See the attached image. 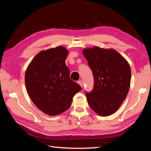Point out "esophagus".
Wrapping results in <instances>:
<instances>
[{"instance_id":"obj_1","label":"esophagus","mask_w":151,"mask_h":151,"mask_svg":"<svg viewBox=\"0 0 151 151\" xmlns=\"http://www.w3.org/2000/svg\"><path fill=\"white\" fill-rule=\"evenodd\" d=\"M78 84L81 86V87L82 88L83 87V82L81 81H78Z\"/></svg>"}]
</instances>
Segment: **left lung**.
I'll return each mask as SVG.
<instances>
[{
	"instance_id": "1",
	"label": "left lung",
	"mask_w": 151,
	"mask_h": 151,
	"mask_svg": "<svg viewBox=\"0 0 151 151\" xmlns=\"http://www.w3.org/2000/svg\"><path fill=\"white\" fill-rule=\"evenodd\" d=\"M82 53L94 77V88L86 93L89 106L103 117L114 114L129 93L131 69L129 62L117 50L99 47L87 48Z\"/></svg>"
}]
</instances>
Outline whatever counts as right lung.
Returning a JSON list of instances; mask_svg holds the SVG:
<instances>
[{"label": "right lung", "mask_w": 151, "mask_h": 151, "mask_svg": "<svg viewBox=\"0 0 151 151\" xmlns=\"http://www.w3.org/2000/svg\"><path fill=\"white\" fill-rule=\"evenodd\" d=\"M68 52L62 46L41 51L25 72L28 96L37 108L50 116L68 110L73 97L82 89L70 78L65 62Z\"/></svg>", "instance_id": "add662e5"}]
</instances>
